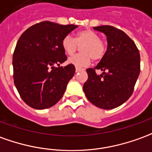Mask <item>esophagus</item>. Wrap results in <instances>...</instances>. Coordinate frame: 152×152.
<instances>
[{
  "mask_svg": "<svg viewBox=\"0 0 152 152\" xmlns=\"http://www.w3.org/2000/svg\"><path fill=\"white\" fill-rule=\"evenodd\" d=\"M85 69L84 68H80V67H76V72H81V71H84Z\"/></svg>",
  "mask_w": 152,
  "mask_h": 152,
  "instance_id": "obj_1",
  "label": "esophagus"
}]
</instances>
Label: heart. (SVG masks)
<instances>
[{
    "instance_id": "1",
    "label": "heart",
    "mask_w": 152,
    "mask_h": 152,
    "mask_svg": "<svg viewBox=\"0 0 152 152\" xmlns=\"http://www.w3.org/2000/svg\"><path fill=\"white\" fill-rule=\"evenodd\" d=\"M62 48L68 56H72L80 47V53L76 54L68 59V63L81 67L89 65L91 58L94 61H99L104 57L106 45L99 39V36L91 29L79 32L76 39L66 36L61 42Z\"/></svg>"
}]
</instances>
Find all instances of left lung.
Returning <instances> with one entry per match:
<instances>
[{
    "mask_svg": "<svg viewBox=\"0 0 152 152\" xmlns=\"http://www.w3.org/2000/svg\"><path fill=\"white\" fill-rule=\"evenodd\" d=\"M107 37L104 57L94 68L86 69L83 86L88 100L100 109H112L128 100L140 74V53L135 43L124 31L110 25L94 27ZM96 69L102 73L97 75Z\"/></svg>",
    "mask_w": 152,
    "mask_h": 152,
    "instance_id": "1",
    "label": "left lung"
}]
</instances>
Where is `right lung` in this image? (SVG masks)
<instances>
[{
	"mask_svg": "<svg viewBox=\"0 0 152 152\" xmlns=\"http://www.w3.org/2000/svg\"><path fill=\"white\" fill-rule=\"evenodd\" d=\"M77 27L43 21L20 37L13 54L14 82L21 99L33 109H48L63 96L76 68L72 64L60 66L66 60L61 42Z\"/></svg>",
	"mask_w": 152,
	"mask_h": 152,
	"instance_id": "add662e5",
	"label": "right lung"
}]
</instances>
